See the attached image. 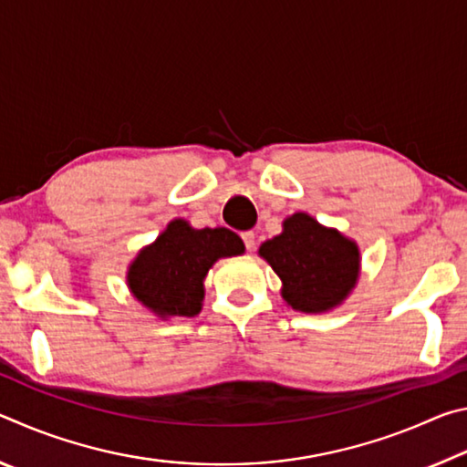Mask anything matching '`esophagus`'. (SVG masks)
<instances>
[{
    "label": "esophagus",
    "mask_w": 467,
    "mask_h": 467,
    "mask_svg": "<svg viewBox=\"0 0 467 467\" xmlns=\"http://www.w3.org/2000/svg\"><path fill=\"white\" fill-rule=\"evenodd\" d=\"M241 239H243V243H244V247H247L249 251H251L253 247H255V233H253V231L243 233Z\"/></svg>",
    "instance_id": "esophagus-1"
}]
</instances>
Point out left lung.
I'll use <instances>...</instances> for the list:
<instances>
[{
	"instance_id": "left-lung-1",
	"label": "left lung",
	"mask_w": 467,
	"mask_h": 467,
	"mask_svg": "<svg viewBox=\"0 0 467 467\" xmlns=\"http://www.w3.org/2000/svg\"><path fill=\"white\" fill-rule=\"evenodd\" d=\"M282 280V298L303 313H326L357 286L358 244L305 212L288 216L282 233L259 247Z\"/></svg>"
}]
</instances>
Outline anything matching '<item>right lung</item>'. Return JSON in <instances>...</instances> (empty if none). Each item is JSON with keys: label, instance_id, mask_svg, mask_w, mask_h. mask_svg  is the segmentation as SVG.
<instances>
[{"label": "right lung", "instance_id": "right-lung-1", "mask_svg": "<svg viewBox=\"0 0 467 467\" xmlns=\"http://www.w3.org/2000/svg\"><path fill=\"white\" fill-rule=\"evenodd\" d=\"M243 241L228 228H197L172 220L167 231L138 253L128 286L146 309L162 319L202 311L203 278L220 257L241 255Z\"/></svg>", "mask_w": 467, "mask_h": 467}]
</instances>
